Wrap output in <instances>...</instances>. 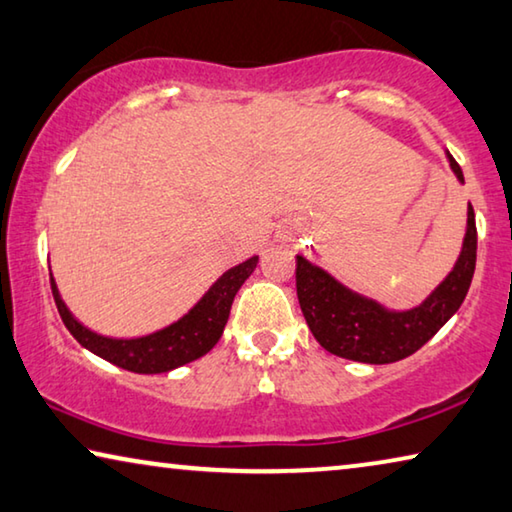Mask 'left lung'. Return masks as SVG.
Returning <instances> with one entry per match:
<instances>
[{"label": "left lung", "mask_w": 512, "mask_h": 512, "mask_svg": "<svg viewBox=\"0 0 512 512\" xmlns=\"http://www.w3.org/2000/svg\"><path fill=\"white\" fill-rule=\"evenodd\" d=\"M455 178L465 183L460 164L446 151ZM476 270V217L467 208V231L453 270L419 306L393 311L359 295L322 267L297 256V300L316 341L336 357L361 364H393L423 348L465 302Z\"/></svg>", "instance_id": "obj_1"}]
</instances>
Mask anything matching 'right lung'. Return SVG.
Segmentation results:
<instances>
[{
	"mask_svg": "<svg viewBox=\"0 0 512 512\" xmlns=\"http://www.w3.org/2000/svg\"><path fill=\"white\" fill-rule=\"evenodd\" d=\"M256 263L258 256H251L245 263L226 270L183 318L171 322L169 327L157 329L153 334L137 338H112L91 332L68 311L52 274L50 283L59 316L82 348L91 350L93 355L102 357L109 364L125 368V371L155 375L190 364V361L203 357L215 348V343L222 338L226 320H229L233 297L242 283L249 279V274L256 270Z\"/></svg>",
	"mask_w": 512,
	"mask_h": 512,
	"instance_id": "add662e5",
	"label": "right lung"
}]
</instances>
